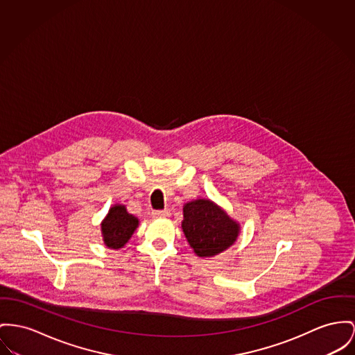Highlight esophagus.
<instances>
[{
    "mask_svg": "<svg viewBox=\"0 0 355 355\" xmlns=\"http://www.w3.org/2000/svg\"><path fill=\"white\" fill-rule=\"evenodd\" d=\"M152 215L153 218H166L169 216V210H155Z\"/></svg>",
    "mask_w": 355,
    "mask_h": 355,
    "instance_id": "obj_1",
    "label": "esophagus"
}]
</instances>
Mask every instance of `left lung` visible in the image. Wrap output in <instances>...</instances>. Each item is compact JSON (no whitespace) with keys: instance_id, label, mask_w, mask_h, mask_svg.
<instances>
[{"instance_id":"left-lung-1","label":"left lung","mask_w":355,"mask_h":355,"mask_svg":"<svg viewBox=\"0 0 355 355\" xmlns=\"http://www.w3.org/2000/svg\"><path fill=\"white\" fill-rule=\"evenodd\" d=\"M183 233L193 253L210 259L234 245L241 226L215 202L199 198L183 206Z\"/></svg>"}]
</instances>
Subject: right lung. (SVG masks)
I'll use <instances>...</instances> for the list:
<instances>
[{"label":"right lung","instance_id":"1","mask_svg":"<svg viewBox=\"0 0 355 355\" xmlns=\"http://www.w3.org/2000/svg\"><path fill=\"white\" fill-rule=\"evenodd\" d=\"M139 222L137 216L128 213L125 205H113L101 222L103 243L109 249L123 248L139 227Z\"/></svg>","mask_w":355,"mask_h":355}]
</instances>
